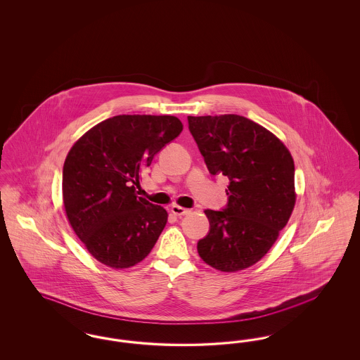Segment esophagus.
I'll return each mask as SVG.
<instances>
[{"label": "esophagus", "mask_w": 360, "mask_h": 360, "mask_svg": "<svg viewBox=\"0 0 360 360\" xmlns=\"http://www.w3.org/2000/svg\"><path fill=\"white\" fill-rule=\"evenodd\" d=\"M188 212H190V210L186 209V207H182V206L179 205L172 206V214H175V216H179V217H182V216H186Z\"/></svg>", "instance_id": "1"}]
</instances>
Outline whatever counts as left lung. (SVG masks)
<instances>
[{"label":"left lung","instance_id":"1","mask_svg":"<svg viewBox=\"0 0 360 360\" xmlns=\"http://www.w3.org/2000/svg\"><path fill=\"white\" fill-rule=\"evenodd\" d=\"M188 129L209 172L228 176V205L206 209L209 233L197 244L206 264L224 273L254 266L273 247L295 205L288 147L239 115L188 116Z\"/></svg>","mask_w":360,"mask_h":360}]
</instances>
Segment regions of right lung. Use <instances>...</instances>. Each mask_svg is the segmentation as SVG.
I'll return each instance as SVG.
<instances>
[{
  "instance_id": "1",
  "label": "right lung",
  "mask_w": 360,
  "mask_h": 360,
  "mask_svg": "<svg viewBox=\"0 0 360 360\" xmlns=\"http://www.w3.org/2000/svg\"><path fill=\"white\" fill-rule=\"evenodd\" d=\"M184 125L175 116L120 115L101 121L70 148L62 193L70 225L91 257L129 269L154 248L167 210L139 197L141 172Z\"/></svg>"
}]
</instances>
